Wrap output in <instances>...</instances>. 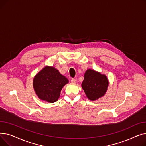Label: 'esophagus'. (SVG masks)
<instances>
[{
  "instance_id": "obj_1",
  "label": "esophagus",
  "mask_w": 146,
  "mask_h": 146,
  "mask_svg": "<svg viewBox=\"0 0 146 146\" xmlns=\"http://www.w3.org/2000/svg\"><path fill=\"white\" fill-rule=\"evenodd\" d=\"M76 82H77V79H76L73 78V79H71V82H72V83H76Z\"/></svg>"
}]
</instances>
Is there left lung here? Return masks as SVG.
Listing matches in <instances>:
<instances>
[{"mask_svg":"<svg viewBox=\"0 0 146 146\" xmlns=\"http://www.w3.org/2000/svg\"><path fill=\"white\" fill-rule=\"evenodd\" d=\"M109 82L105 74L88 69L85 73L82 87L88 98L95 101L102 97L108 89Z\"/></svg>","mask_w":146,"mask_h":146,"instance_id":"8db88e82","label":"left lung"}]
</instances>
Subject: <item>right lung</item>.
<instances>
[{
  "label": "right lung",
  "instance_id": "add662e5",
  "mask_svg": "<svg viewBox=\"0 0 146 146\" xmlns=\"http://www.w3.org/2000/svg\"><path fill=\"white\" fill-rule=\"evenodd\" d=\"M68 83V79L56 68L45 66L35 75L33 87L40 99L53 103L58 100L61 89Z\"/></svg>",
  "mask_w": 146,
  "mask_h": 146
}]
</instances>
